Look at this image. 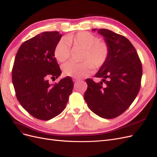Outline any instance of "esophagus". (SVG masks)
I'll use <instances>...</instances> for the list:
<instances>
[{
  "instance_id": "1",
  "label": "esophagus",
  "mask_w": 157,
  "mask_h": 157,
  "mask_svg": "<svg viewBox=\"0 0 157 157\" xmlns=\"http://www.w3.org/2000/svg\"><path fill=\"white\" fill-rule=\"evenodd\" d=\"M73 81H74L75 82H77L80 81V79H78V78H75V79L73 80Z\"/></svg>"
}]
</instances>
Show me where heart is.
Segmentation results:
<instances>
[{
	"label": "heart",
	"mask_w": 157,
	"mask_h": 157,
	"mask_svg": "<svg viewBox=\"0 0 157 157\" xmlns=\"http://www.w3.org/2000/svg\"><path fill=\"white\" fill-rule=\"evenodd\" d=\"M66 40L60 39L54 50L55 58L59 62L67 60L70 56V48L68 42L84 49L82 63L69 61L62 66L65 75L80 78L92 74L94 67L99 69L105 64L110 54L109 45L99 41V37L89 32H79L74 35L66 37Z\"/></svg>",
	"instance_id": "obj_1"
}]
</instances>
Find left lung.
<instances>
[{"mask_svg": "<svg viewBox=\"0 0 157 157\" xmlns=\"http://www.w3.org/2000/svg\"><path fill=\"white\" fill-rule=\"evenodd\" d=\"M104 37L110 48L109 59L95 77L86 82L88 88L84 98L93 113L103 118L121 115L130 106L141 86L142 65L138 54L130 40L124 36L105 29H96Z\"/></svg>", "mask_w": 157, "mask_h": 157, "instance_id": "obj_1", "label": "left lung"}]
</instances>
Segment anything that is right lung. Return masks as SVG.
I'll list each match as a JSON object with an SVG mask.
<instances>
[{"label":"right lung","mask_w":157,"mask_h":157,"mask_svg":"<svg viewBox=\"0 0 157 157\" xmlns=\"http://www.w3.org/2000/svg\"><path fill=\"white\" fill-rule=\"evenodd\" d=\"M58 31L43 32L20 46L14 59L12 82L18 101L30 115L48 121L65 109L72 93L71 77L50 84L48 78H57L61 71L54 56L61 39Z\"/></svg>","instance_id":"right-lung-1"}]
</instances>
